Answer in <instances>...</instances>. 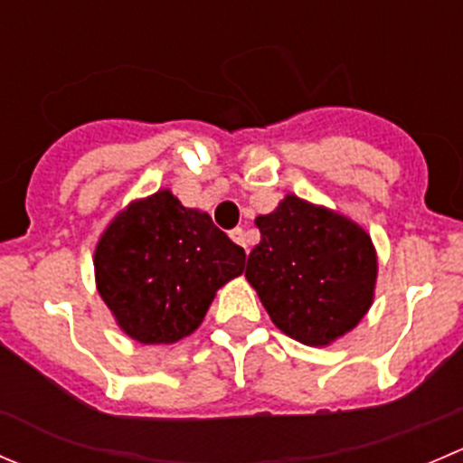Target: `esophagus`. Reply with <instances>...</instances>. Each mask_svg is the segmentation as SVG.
Returning a JSON list of instances; mask_svg holds the SVG:
<instances>
[{"label":"esophagus","instance_id":"esophagus-1","mask_svg":"<svg viewBox=\"0 0 463 463\" xmlns=\"http://www.w3.org/2000/svg\"><path fill=\"white\" fill-rule=\"evenodd\" d=\"M231 240L235 241V244H240L241 249H249V246H246V232L241 231V228H232V231H231Z\"/></svg>","mask_w":463,"mask_h":463}]
</instances>
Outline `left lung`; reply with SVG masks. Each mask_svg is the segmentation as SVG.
Here are the masks:
<instances>
[{"label": "left lung", "instance_id": "left-lung-1", "mask_svg": "<svg viewBox=\"0 0 463 463\" xmlns=\"http://www.w3.org/2000/svg\"><path fill=\"white\" fill-rule=\"evenodd\" d=\"M255 223L261 240L246 261V279L275 326L305 345H326L354 329L374 298L370 235L293 194Z\"/></svg>", "mask_w": 463, "mask_h": 463}]
</instances>
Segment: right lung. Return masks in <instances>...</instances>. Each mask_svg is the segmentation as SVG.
Returning a JSON list of instances; mask_svg holds the SVG:
<instances>
[{"instance_id": "obj_1", "label": "right lung", "mask_w": 463, "mask_h": 463, "mask_svg": "<svg viewBox=\"0 0 463 463\" xmlns=\"http://www.w3.org/2000/svg\"><path fill=\"white\" fill-rule=\"evenodd\" d=\"M244 261V249L208 213L185 208L170 190L123 210L93 255L98 293L120 329L145 345L193 334Z\"/></svg>"}]
</instances>
